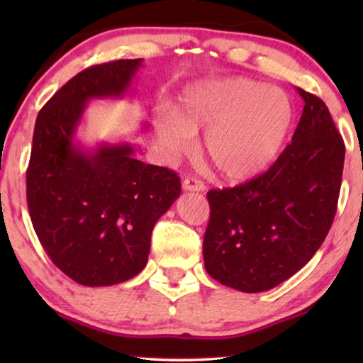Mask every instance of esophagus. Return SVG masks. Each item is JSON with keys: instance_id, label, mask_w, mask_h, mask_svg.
Masks as SVG:
<instances>
[{"instance_id": "1", "label": "esophagus", "mask_w": 363, "mask_h": 363, "mask_svg": "<svg viewBox=\"0 0 363 363\" xmlns=\"http://www.w3.org/2000/svg\"><path fill=\"white\" fill-rule=\"evenodd\" d=\"M182 186L183 190L186 191H203L205 190V185H203V182L198 180V178H185V180L182 182Z\"/></svg>"}]
</instances>
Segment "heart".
I'll use <instances>...</instances> for the list:
<instances>
[{
	"instance_id": "1",
	"label": "heart",
	"mask_w": 363,
	"mask_h": 363,
	"mask_svg": "<svg viewBox=\"0 0 363 363\" xmlns=\"http://www.w3.org/2000/svg\"><path fill=\"white\" fill-rule=\"evenodd\" d=\"M292 102L279 87L246 77L213 79L188 89L178 113L157 122L162 145L185 157L198 132H206L203 157L220 177L245 182L266 170L279 155L292 123Z\"/></svg>"
}]
</instances>
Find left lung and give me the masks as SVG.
Listing matches in <instances>:
<instances>
[{"instance_id": "1", "label": "left lung", "mask_w": 363, "mask_h": 363, "mask_svg": "<svg viewBox=\"0 0 363 363\" xmlns=\"http://www.w3.org/2000/svg\"><path fill=\"white\" fill-rule=\"evenodd\" d=\"M297 92L304 111L269 170L241 185L208 191L205 269L223 286L269 291L315 255L337 211L345 145L314 94Z\"/></svg>"}]
</instances>
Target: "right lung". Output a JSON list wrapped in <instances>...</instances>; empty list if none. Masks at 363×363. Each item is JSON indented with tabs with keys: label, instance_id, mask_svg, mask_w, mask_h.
Returning <instances> with one entry per match:
<instances>
[{
	"label": "right lung",
	"instance_id": "1",
	"mask_svg": "<svg viewBox=\"0 0 363 363\" xmlns=\"http://www.w3.org/2000/svg\"><path fill=\"white\" fill-rule=\"evenodd\" d=\"M142 59L91 66L74 76L38 113L26 198L44 251L77 284L132 279L147 264L152 230L180 196V178L133 158L130 143L86 152L74 133L87 101L122 97Z\"/></svg>",
	"mask_w": 363,
	"mask_h": 363
}]
</instances>
